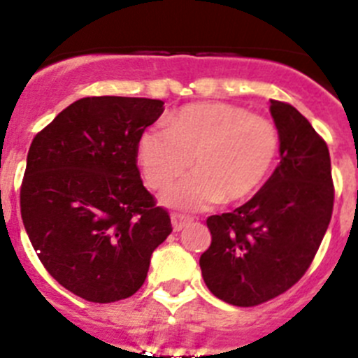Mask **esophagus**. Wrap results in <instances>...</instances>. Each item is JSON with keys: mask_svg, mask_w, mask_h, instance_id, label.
Listing matches in <instances>:
<instances>
[{"mask_svg": "<svg viewBox=\"0 0 358 358\" xmlns=\"http://www.w3.org/2000/svg\"><path fill=\"white\" fill-rule=\"evenodd\" d=\"M171 222H173V229H175V231H180V229H183L187 224L192 222V217L183 215V213H173Z\"/></svg>", "mask_w": 358, "mask_h": 358, "instance_id": "esophagus-1", "label": "esophagus"}]
</instances>
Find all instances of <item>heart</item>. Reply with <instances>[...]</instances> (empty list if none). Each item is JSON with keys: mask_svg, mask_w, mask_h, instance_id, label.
I'll list each match as a JSON object with an SVG mask.
<instances>
[{"mask_svg": "<svg viewBox=\"0 0 358 358\" xmlns=\"http://www.w3.org/2000/svg\"><path fill=\"white\" fill-rule=\"evenodd\" d=\"M279 130L270 120L224 102L189 103L168 129H146L138 160L152 189H166L194 164L196 173L162 196L183 210H205L220 199L243 201L259 190L279 155Z\"/></svg>", "mask_w": 358, "mask_h": 358, "instance_id": "heart-1", "label": "heart"}]
</instances>
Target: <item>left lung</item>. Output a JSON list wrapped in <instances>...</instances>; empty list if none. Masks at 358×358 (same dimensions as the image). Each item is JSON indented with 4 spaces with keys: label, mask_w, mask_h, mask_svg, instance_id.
Masks as SVG:
<instances>
[{
    "label": "left lung",
    "mask_w": 358,
    "mask_h": 358,
    "mask_svg": "<svg viewBox=\"0 0 358 358\" xmlns=\"http://www.w3.org/2000/svg\"><path fill=\"white\" fill-rule=\"evenodd\" d=\"M280 162L265 185L229 213L206 219L212 243L199 258L217 299L255 307L295 286L315 259L334 210L325 139L292 103L272 100Z\"/></svg>",
    "instance_id": "obj_1"
}]
</instances>
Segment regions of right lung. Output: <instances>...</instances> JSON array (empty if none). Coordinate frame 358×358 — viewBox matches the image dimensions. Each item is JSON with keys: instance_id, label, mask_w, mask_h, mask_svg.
Returning <instances> with one entry per match:
<instances>
[{"instance_id": "right-lung-1", "label": "right lung", "mask_w": 358, "mask_h": 358, "mask_svg": "<svg viewBox=\"0 0 358 358\" xmlns=\"http://www.w3.org/2000/svg\"><path fill=\"white\" fill-rule=\"evenodd\" d=\"M162 113V100L85 96L29 146L21 185L26 233L45 270L88 302L132 296L173 231L138 169L139 136Z\"/></svg>"}]
</instances>
